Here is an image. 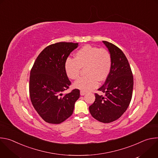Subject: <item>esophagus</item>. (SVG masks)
<instances>
[{"mask_svg":"<svg viewBox=\"0 0 158 158\" xmlns=\"http://www.w3.org/2000/svg\"><path fill=\"white\" fill-rule=\"evenodd\" d=\"M80 94L81 96H84L85 94V93L84 91H80Z\"/></svg>","mask_w":158,"mask_h":158,"instance_id":"34e87169","label":"esophagus"}]
</instances>
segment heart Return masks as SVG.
I'll return each instance as SVG.
<instances>
[{
  "mask_svg": "<svg viewBox=\"0 0 158 158\" xmlns=\"http://www.w3.org/2000/svg\"><path fill=\"white\" fill-rule=\"evenodd\" d=\"M111 65V56L108 51L86 45L76 52L75 59H67L64 67L67 76L76 79L82 67H85L87 75L77 79L74 86L82 91H89L98 86V81L102 82L107 79Z\"/></svg>",
  "mask_w": 158,
  "mask_h": 158,
  "instance_id": "heart-1",
  "label": "heart"
}]
</instances>
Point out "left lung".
<instances>
[{
    "instance_id": "1",
    "label": "left lung",
    "mask_w": 158,
    "mask_h": 158,
    "mask_svg": "<svg viewBox=\"0 0 158 158\" xmlns=\"http://www.w3.org/2000/svg\"><path fill=\"white\" fill-rule=\"evenodd\" d=\"M102 42L111 56V69L104 84L98 89L104 95L95 94V101L89 109L94 119L109 123L119 119L127 110L134 82L129 62L123 51L109 42Z\"/></svg>"
}]
</instances>
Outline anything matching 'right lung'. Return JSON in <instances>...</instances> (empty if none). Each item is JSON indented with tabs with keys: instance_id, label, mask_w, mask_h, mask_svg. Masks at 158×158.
<instances>
[{
	"instance_id": "1",
	"label": "right lung",
	"mask_w": 158,
	"mask_h": 158,
	"mask_svg": "<svg viewBox=\"0 0 158 158\" xmlns=\"http://www.w3.org/2000/svg\"><path fill=\"white\" fill-rule=\"evenodd\" d=\"M78 43L58 42L45 48L37 57L30 73L29 94L32 104L47 123L60 124L73 113L79 89L62 96L71 82L64 64Z\"/></svg>"
}]
</instances>
